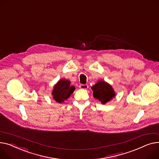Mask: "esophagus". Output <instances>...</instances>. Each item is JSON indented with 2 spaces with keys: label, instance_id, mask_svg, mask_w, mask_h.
I'll use <instances>...</instances> for the list:
<instances>
[{
  "label": "esophagus",
  "instance_id": "esophagus-1",
  "mask_svg": "<svg viewBox=\"0 0 159 159\" xmlns=\"http://www.w3.org/2000/svg\"><path fill=\"white\" fill-rule=\"evenodd\" d=\"M80 88L81 89H87L89 88V85H83V84H81V85H80Z\"/></svg>",
  "mask_w": 159,
  "mask_h": 159
}]
</instances>
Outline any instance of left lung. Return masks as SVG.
<instances>
[{"label":"left lung","mask_w":159,"mask_h":159,"mask_svg":"<svg viewBox=\"0 0 159 159\" xmlns=\"http://www.w3.org/2000/svg\"><path fill=\"white\" fill-rule=\"evenodd\" d=\"M92 89L93 96L103 105L112 99L116 96L112 87L104 81H98L92 87Z\"/></svg>","instance_id":"left-lung-1"}]
</instances>
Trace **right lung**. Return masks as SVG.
Wrapping results in <instances>:
<instances>
[{
  "label": "right lung",
  "mask_w": 159,
  "mask_h": 159,
  "mask_svg": "<svg viewBox=\"0 0 159 159\" xmlns=\"http://www.w3.org/2000/svg\"><path fill=\"white\" fill-rule=\"evenodd\" d=\"M70 81L62 79L58 81L54 86L52 95L53 96V99L56 101L61 103L70 97L75 90V87L70 86Z\"/></svg>",
  "instance_id": "1"
}]
</instances>
